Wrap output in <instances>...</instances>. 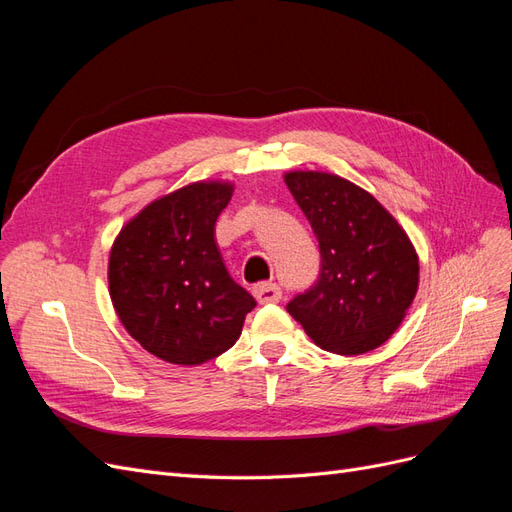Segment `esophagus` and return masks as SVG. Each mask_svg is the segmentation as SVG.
<instances>
[{
  "instance_id": "obj_1",
  "label": "esophagus",
  "mask_w": 512,
  "mask_h": 512,
  "mask_svg": "<svg viewBox=\"0 0 512 512\" xmlns=\"http://www.w3.org/2000/svg\"><path fill=\"white\" fill-rule=\"evenodd\" d=\"M254 297L258 299V303H277L282 299V290L273 282H262L254 286Z\"/></svg>"
}]
</instances>
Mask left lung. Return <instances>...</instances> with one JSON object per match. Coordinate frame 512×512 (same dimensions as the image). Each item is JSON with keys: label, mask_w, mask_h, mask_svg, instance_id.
Listing matches in <instances>:
<instances>
[{"label": "left lung", "mask_w": 512, "mask_h": 512, "mask_svg": "<svg viewBox=\"0 0 512 512\" xmlns=\"http://www.w3.org/2000/svg\"><path fill=\"white\" fill-rule=\"evenodd\" d=\"M290 194L320 245L314 288L288 314L322 350L363 354L382 346L418 290V254L408 232L352 181L322 170H290Z\"/></svg>", "instance_id": "left-lung-1"}]
</instances>
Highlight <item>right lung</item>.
<instances>
[{
  "mask_svg": "<svg viewBox=\"0 0 512 512\" xmlns=\"http://www.w3.org/2000/svg\"><path fill=\"white\" fill-rule=\"evenodd\" d=\"M235 192L207 179L151 200L108 256V292L138 344L173 365H203L235 346L256 301L228 275L215 222Z\"/></svg>",
  "mask_w": 512,
  "mask_h": 512,
  "instance_id": "1",
  "label": "right lung"
}]
</instances>
